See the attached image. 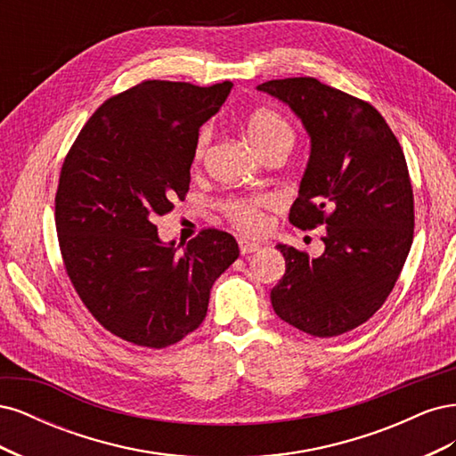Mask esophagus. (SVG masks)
Listing matches in <instances>:
<instances>
[{"label":"esophagus","mask_w":456,"mask_h":456,"mask_svg":"<svg viewBox=\"0 0 456 456\" xmlns=\"http://www.w3.org/2000/svg\"><path fill=\"white\" fill-rule=\"evenodd\" d=\"M240 251H241V255H249V253H255V251H258L260 249V245L256 243V241H253V240H247V238H240Z\"/></svg>","instance_id":"esophagus-1"}]
</instances>
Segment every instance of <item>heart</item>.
<instances>
[{
    "label": "heart",
    "mask_w": 456,
    "mask_h": 456,
    "mask_svg": "<svg viewBox=\"0 0 456 456\" xmlns=\"http://www.w3.org/2000/svg\"><path fill=\"white\" fill-rule=\"evenodd\" d=\"M245 131L249 136L255 148H258L260 154H265L272 146L295 139L293 127L289 121L273 112L270 108H256L245 118ZM211 141V129L203 127L194 148V158L200 161L205 156V150ZM272 205L270 196H245V198H230L223 201L220 209L232 220L233 224L245 232H258L265 226V211Z\"/></svg>",
    "instance_id": "1"
}]
</instances>
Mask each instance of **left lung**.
<instances>
[{
  "label": "left lung",
  "instance_id": "1",
  "mask_svg": "<svg viewBox=\"0 0 456 456\" xmlns=\"http://www.w3.org/2000/svg\"><path fill=\"white\" fill-rule=\"evenodd\" d=\"M285 102L310 134V159L289 223L327 224L317 258L278 245L285 273L273 312L312 337L360 327L388 298L411 251L415 203L403 150L377 108L315 77L256 87Z\"/></svg>",
  "mask_w": 456,
  "mask_h": 456
}]
</instances>
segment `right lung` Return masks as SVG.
Returning a JSON list of instances; mask_svg holds the SVG:
<instances>
[{
  "instance_id": "right-lung-1",
  "label": "right lung",
  "mask_w": 456,
  "mask_h": 456,
  "mask_svg": "<svg viewBox=\"0 0 456 456\" xmlns=\"http://www.w3.org/2000/svg\"><path fill=\"white\" fill-rule=\"evenodd\" d=\"M230 89L142 81L96 110L62 163L54 224L68 278L94 320L136 346L167 348L196 330L240 256L228 232L203 230L178 251L154 224L184 200L200 127Z\"/></svg>"
}]
</instances>
